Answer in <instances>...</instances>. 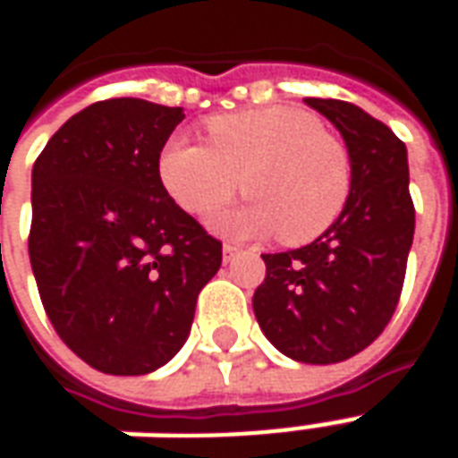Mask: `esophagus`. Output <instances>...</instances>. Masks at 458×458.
<instances>
[{"instance_id": "34e87169", "label": "esophagus", "mask_w": 458, "mask_h": 458, "mask_svg": "<svg viewBox=\"0 0 458 458\" xmlns=\"http://www.w3.org/2000/svg\"><path fill=\"white\" fill-rule=\"evenodd\" d=\"M235 252H238V248H235V245H230V242H225V245H223V255H225V259L233 258Z\"/></svg>"}]
</instances>
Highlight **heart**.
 I'll return each instance as SVG.
<instances>
[{"label":"heart","instance_id":"1","mask_svg":"<svg viewBox=\"0 0 458 458\" xmlns=\"http://www.w3.org/2000/svg\"><path fill=\"white\" fill-rule=\"evenodd\" d=\"M208 144L174 137L159 154V181L193 216H208L240 189L250 203L228 210L216 228L233 238L275 235L287 245L321 238L351 196V157L299 107H259L206 122Z\"/></svg>","mask_w":458,"mask_h":458}]
</instances>
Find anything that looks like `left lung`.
Returning <instances> with one entry per match:
<instances>
[{
    "mask_svg": "<svg viewBox=\"0 0 458 458\" xmlns=\"http://www.w3.org/2000/svg\"><path fill=\"white\" fill-rule=\"evenodd\" d=\"M341 131L351 196L341 218L304 248L262 255L252 309L272 345L299 363H341L383 334L403 292L414 206L407 149L393 130L344 100L307 98Z\"/></svg>",
    "mask_w": 458,
    "mask_h": 458,
    "instance_id": "left-lung-1",
    "label": "left lung"
}]
</instances>
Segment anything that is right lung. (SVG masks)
Masks as SVG:
<instances>
[{"label": "right lung", "instance_id": "right-lung-1", "mask_svg": "<svg viewBox=\"0 0 458 458\" xmlns=\"http://www.w3.org/2000/svg\"><path fill=\"white\" fill-rule=\"evenodd\" d=\"M181 107L113 98L73 114L31 174L29 258L46 317L107 375L157 370L186 344L223 242L176 206L159 154Z\"/></svg>", "mask_w": 458, "mask_h": 458}]
</instances>
